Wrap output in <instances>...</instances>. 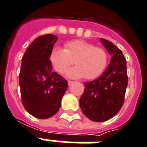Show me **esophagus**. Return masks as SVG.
I'll return each mask as SVG.
<instances>
[{"mask_svg": "<svg viewBox=\"0 0 147 147\" xmlns=\"http://www.w3.org/2000/svg\"><path fill=\"white\" fill-rule=\"evenodd\" d=\"M74 82L72 81H68V84H69V86H71V84H73Z\"/></svg>", "mask_w": 147, "mask_h": 147, "instance_id": "obj_1", "label": "esophagus"}]
</instances>
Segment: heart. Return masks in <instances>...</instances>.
<instances>
[{
    "label": "heart",
    "mask_w": 147,
    "mask_h": 147,
    "mask_svg": "<svg viewBox=\"0 0 147 147\" xmlns=\"http://www.w3.org/2000/svg\"><path fill=\"white\" fill-rule=\"evenodd\" d=\"M49 59L54 69L63 74L75 63L76 66L66 71V76L70 78L93 79L102 73L108 61L106 51L87 41L76 39L65 44V49L54 47Z\"/></svg>",
    "instance_id": "obj_1"
}]
</instances>
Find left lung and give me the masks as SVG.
Listing matches in <instances>:
<instances>
[{
    "label": "left lung",
    "instance_id": "1",
    "mask_svg": "<svg viewBox=\"0 0 147 147\" xmlns=\"http://www.w3.org/2000/svg\"><path fill=\"white\" fill-rule=\"evenodd\" d=\"M101 43L112 56L102 75L85 82V90L79 100L84 115L94 122H104L118 113L124 102L128 85L126 61L123 52L111 41L100 38Z\"/></svg>",
    "mask_w": 147,
    "mask_h": 147
}]
</instances>
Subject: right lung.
<instances>
[{
  "label": "right lung",
  "mask_w": 147,
  "mask_h": 147,
  "mask_svg": "<svg viewBox=\"0 0 147 147\" xmlns=\"http://www.w3.org/2000/svg\"><path fill=\"white\" fill-rule=\"evenodd\" d=\"M58 40L51 34L38 37L27 49L21 60L19 75L21 100L29 113L48 119L58 113L68 82L52 71L49 59Z\"/></svg>",
  "instance_id": "add662e5"
}]
</instances>
